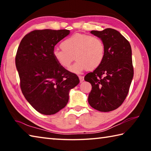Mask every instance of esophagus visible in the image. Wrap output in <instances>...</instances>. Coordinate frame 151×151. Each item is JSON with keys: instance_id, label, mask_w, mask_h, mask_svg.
Instances as JSON below:
<instances>
[{"instance_id": "34e87169", "label": "esophagus", "mask_w": 151, "mask_h": 151, "mask_svg": "<svg viewBox=\"0 0 151 151\" xmlns=\"http://www.w3.org/2000/svg\"><path fill=\"white\" fill-rule=\"evenodd\" d=\"M78 78H79V79H80L81 83H83V82L84 81V76H78Z\"/></svg>"}]
</instances>
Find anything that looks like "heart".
<instances>
[{
    "label": "heart",
    "mask_w": 151,
    "mask_h": 151,
    "mask_svg": "<svg viewBox=\"0 0 151 151\" xmlns=\"http://www.w3.org/2000/svg\"><path fill=\"white\" fill-rule=\"evenodd\" d=\"M62 49L56 48L52 55L60 66L69 68L73 60H77L70 68L75 73L87 68L94 70L103 63L105 55V46L100 38L88 35L75 34L61 43Z\"/></svg>",
    "instance_id": "obj_1"
}]
</instances>
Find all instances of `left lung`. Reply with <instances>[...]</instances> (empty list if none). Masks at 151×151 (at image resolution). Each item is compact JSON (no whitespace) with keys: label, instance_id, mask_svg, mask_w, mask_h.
<instances>
[{"label":"left lung","instance_id":"1","mask_svg":"<svg viewBox=\"0 0 151 151\" xmlns=\"http://www.w3.org/2000/svg\"><path fill=\"white\" fill-rule=\"evenodd\" d=\"M91 33L103 40L105 55L101 65L85 76L92 85L88 103L101 112L114 111L126 99L133 78L131 45L114 29L92 30Z\"/></svg>","mask_w":151,"mask_h":151}]
</instances>
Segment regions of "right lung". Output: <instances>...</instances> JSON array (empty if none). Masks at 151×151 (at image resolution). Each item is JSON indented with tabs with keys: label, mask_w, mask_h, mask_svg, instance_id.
<instances>
[{
	"label": "right lung",
	"mask_w": 151,
	"mask_h": 151,
	"mask_svg": "<svg viewBox=\"0 0 151 151\" xmlns=\"http://www.w3.org/2000/svg\"><path fill=\"white\" fill-rule=\"evenodd\" d=\"M68 30H36L25 35L18 48L15 63L25 99L36 111L45 115L57 113L67 104L70 89L79 78L57 63L55 46Z\"/></svg>",
	"instance_id": "1"
}]
</instances>
